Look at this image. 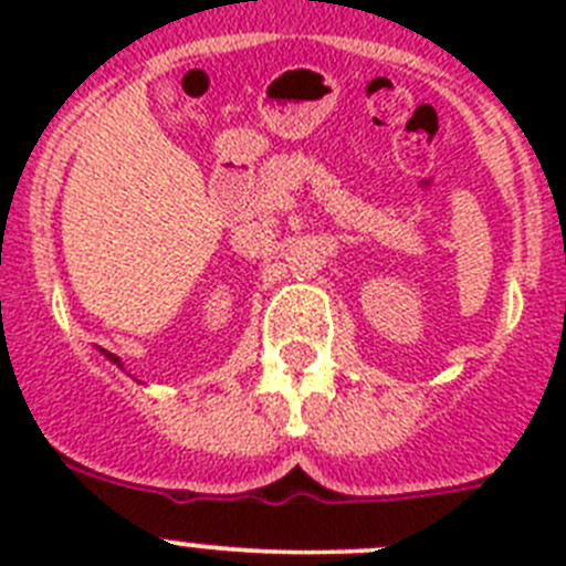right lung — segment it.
<instances>
[{"label": "right lung", "instance_id": "add662e5", "mask_svg": "<svg viewBox=\"0 0 566 566\" xmlns=\"http://www.w3.org/2000/svg\"><path fill=\"white\" fill-rule=\"evenodd\" d=\"M104 357H107V359H109V363H115V365H118V368H124V365H122V359L115 357V354H104Z\"/></svg>", "mask_w": 566, "mask_h": 566}]
</instances>
